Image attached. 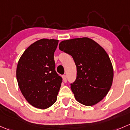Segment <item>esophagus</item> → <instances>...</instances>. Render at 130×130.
Listing matches in <instances>:
<instances>
[{"label":"esophagus","mask_w":130,"mask_h":130,"mask_svg":"<svg viewBox=\"0 0 130 130\" xmlns=\"http://www.w3.org/2000/svg\"><path fill=\"white\" fill-rule=\"evenodd\" d=\"M62 78H63V81H64V82L65 83H66L67 82V78H66V75H63V76H62Z\"/></svg>","instance_id":"obj_1"}]
</instances>
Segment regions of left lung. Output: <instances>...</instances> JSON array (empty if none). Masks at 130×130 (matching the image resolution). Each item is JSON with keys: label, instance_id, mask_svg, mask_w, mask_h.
Listing matches in <instances>:
<instances>
[{"label": "left lung", "instance_id": "obj_1", "mask_svg": "<svg viewBox=\"0 0 130 130\" xmlns=\"http://www.w3.org/2000/svg\"><path fill=\"white\" fill-rule=\"evenodd\" d=\"M59 48L73 57L76 81L71 84L75 99L86 106H93L108 94L113 79V68L105 49L88 37L62 41Z\"/></svg>", "mask_w": 130, "mask_h": 130}]
</instances>
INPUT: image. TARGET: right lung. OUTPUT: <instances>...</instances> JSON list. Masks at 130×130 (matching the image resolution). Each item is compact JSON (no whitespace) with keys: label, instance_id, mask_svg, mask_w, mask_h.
<instances>
[{"label":"right lung","instance_id":"obj_1","mask_svg":"<svg viewBox=\"0 0 130 130\" xmlns=\"http://www.w3.org/2000/svg\"><path fill=\"white\" fill-rule=\"evenodd\" d=\"M58 40L42 39L28 47L19 60L16 70L22 94L30 105L49 108L57 100L62 81L55 71L54 54Z\"/></svg>","mask_w":130,"mask_h":130}]
</instances>
